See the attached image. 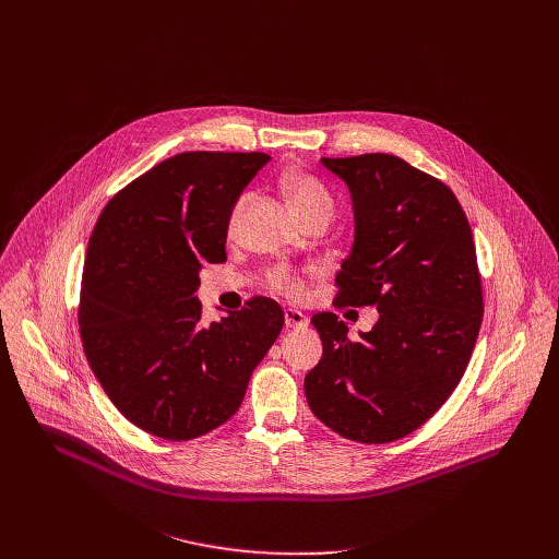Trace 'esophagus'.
I'll use <instances>...</instances> for the list:
<instances>
[{
    "label": "esophagus",
    "mask_w": 559,
    "mask_h": 559,
    "mask_svg": "<svg viewBox=\"0 0 559 559\" xmlns=\"http://www.w3.org/2000/svg\"><path fill=\"white\" fill-rule=\"evenodd\" d=\"M284 322L288 329H304L308 324V317L299 310H293V308H286L284 310Z\"/></svg>",
    "instance_id": "34e87169"
}]
</instances>
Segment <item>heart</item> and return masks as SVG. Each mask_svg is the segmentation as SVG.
Listing matches in <instances>:
<instances>
[{"instance_id":"1","label":"heart","mask_w":559,"mask_h":559,"mask_svg":"<svg viewBox=\"0 0 559 559\" xmlns=\"http://www.w3.org/2000/svg\"><path fill=\"white\" fill-rule=\"evenodd\" d=\"M284 187H286V193H288V200L295 209V213L299 215L301 222L306 219H312L317 215H326V217H333V211H335V202H333V195L331 191L320 182L319 178L310 176V174H293V176H286L284 180ZM253 193L251 191H245L240 193L233 206V213H230V222H228V228L230 233H235L239 228L240 219L251 202ZM266 284L273 293L286 297V299H304L306 295V280L301 273L293 271V269H286V266H275L266 273Z\"/></svg>"}]
</instances>
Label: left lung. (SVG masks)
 Wrapping results in <instances>:
<instances>
[{
  "instance_id": "left-lung-1",
  "label": "left lung",
  "mask_w": 559,
  "mask_h": 559,
  "mask_svg": "<svg viewBox=\"0 0 559 559\" xmlns=\"http://www.w3.org/2000/svg\"><path fill=\"white\" fill-rule=\"evenodd\" d=\"M350 191L355 242L335 275V308L377 306L357 340L320 312L322 359L306 399L324 426L357 443H392L428 421L461 383L484 314L476 245L448 185L370 153L320 159Z\"/></svg>"
}]
</instances>
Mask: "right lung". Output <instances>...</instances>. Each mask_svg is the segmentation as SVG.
<instances>
[{"mask_svg":"<svg viewBox=\"0 0 559 559\" xmlns=\"http://www.w3.org/2000/svg\"><path fill=\"white\" fill-rule=\"evenodd\" d=\"M271 160L264 153H180L120 189L103 209L81 275L87 364L138 428L189 441L228 421L284 312L253 297L202 322L200 269L226 262L233 206Z\"/></svg>","mask_w":559,"mask_h":559,"instance_id":"add662e5","label":"right lung"}]
</instances>
